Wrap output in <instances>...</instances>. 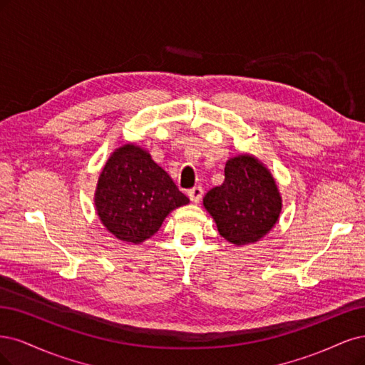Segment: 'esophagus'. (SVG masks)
<instances>
[{"label":"esophagus","mask_w":365,"mask_h":365,"mask_svg":"<svg viewBox=\"0 0 365 365\" xmlns=\"http://www.w3.org/2000/svg\"><path fill=\"white\" fill-rule=\"evenodd\" d=\"M187 197L191 198V202L198 203L200 200H202V197H203V187L202 186H194L192 190L187 191Z\"/></svg>","instance_id":"34e87169"}]
</instances>
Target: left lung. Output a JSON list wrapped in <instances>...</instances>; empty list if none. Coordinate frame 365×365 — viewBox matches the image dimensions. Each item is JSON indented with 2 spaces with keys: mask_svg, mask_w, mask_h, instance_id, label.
I'll list each match as a JSON object with an SVG mask.
<instances>
[{
  "mask_svg": "<svg viewBox=\"0 0 365 365\" xmlns=\"http://www.w3.org/2000/svg\"><path fill=\"white\" fill-rule=\"evenodd\" d=\"M203 205L222 238L245 245L259 241L274 227L282 197L264 163L250 155H240L226 162L225 182L205 195Z\"/></svg>",
  "mask_w": 365,
  "mask_h": 365,
  "instance_id": "1",
  "label": "left lung"
}]
</instances>
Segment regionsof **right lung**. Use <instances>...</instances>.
I'll return each mask as SVG.
<instances>
[{
	"label": "right lung",
	"mask_w": 365,
	"mask_h": 365,
	"mask_svg": "<svg viewBox=\"0 0 365 365\" xmlns=\"http://www.w3.org/2000/svg\"><path fill=\"white\" fill-rule=\"evenodd\" d=\"M96 209L115 238L140 244L155 235L163 220L190 203L148 151L135 144L116 148L100 173Z\"/></svg>",
	"instance_id": "1"
}]
</instances>
